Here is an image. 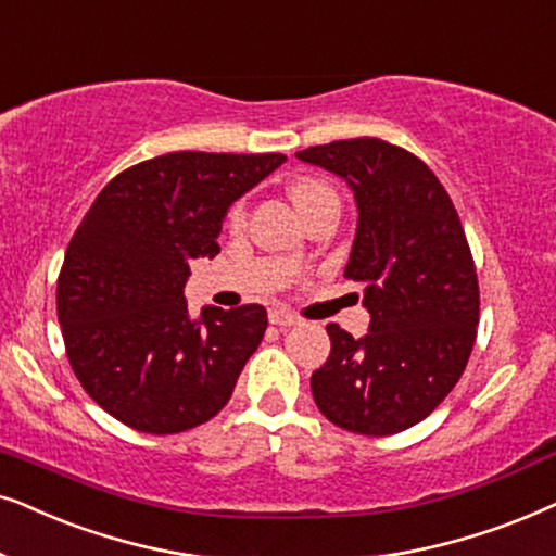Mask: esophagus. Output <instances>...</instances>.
Wrapping results in <instances>:
<instances>
[{
    "label": "esophagus",
    "mask_w": 556,
    "mask_h": 556,
    "mask_svg": "<svg viewBox=\"0 0 556 556\" xmlns=\"http://www.w3.org/2000/svg\"><path fill=\"white\" fill-rule=\"evenodd\" d=\"M270 324H276V327L286 329V327H295L299 324V316L288 314V312H280V308H273L270 312Z\"/></svg>",
    "instance_id": "esophagus-1"
}]
</instances>
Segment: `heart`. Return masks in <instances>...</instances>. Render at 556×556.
Masks as SVG:
<instances>
[{
    "label": "heart",
    "mask_w": 556,
    "mask_h": 556,
    "mask_svg": "<svg viewBox=\"0 0 556 556\" xmlns=\"http://www.w3.org/2000/svg\"><path fill=\"white\" fill-rule=\"evenodd\" d=\"M291 199L293 204L299 206V212L306 216H312L316 208H321L327 201H337V193L331 191V186H327L319 178H301L291 186ZM227 227L229 229H242L244 227V204H235L227 214Z\"/></svg>",
    "instance_id": "heart-1"
}]
</instances>
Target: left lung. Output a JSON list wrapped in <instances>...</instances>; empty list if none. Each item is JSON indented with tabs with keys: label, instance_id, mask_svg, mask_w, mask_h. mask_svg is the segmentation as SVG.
Here are the masks:
<instances>
[{
	"label": "left lung",
	"instance_id": "obj_1",
	"mask_svg": "<svg viewBox=\"0 0 556 556\" xmlns=\"http://www.w3.org/2000/svg\"><path fill=\"white\" fill-rule=\"evenodd\" d=\"M355 191L357 235L344 278L363 286L370 331L355 340L327 324L331 352L312 393L331 424L391 437L427 419L470 359L480 286L450 193L414 153L352 137L295 153Z\"/></svg>",
	"mask_w": 556,
	"mask_h": 556
}]
</instances>
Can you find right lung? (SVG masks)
Listing matches in <instances>:
<instances>
[{"instance_id": "add662e5", "label": "right lung", "mask_w": 556, "mask_h": 556, "mask_svg": "<svg viewBox=\"0 0 556 556\" xmlns=\"http://www.w3.org/2000/svg\"><path fill=\"white\" fill-rule=\"evenodd\" d=\"M286 161L280 153H168L117 173L71 237L58 321L78 383L146 434H178L227 406L263 342L261 304L206 306L191 319L189 263L214 257L232 201Z\"/></svg>"}]
</instances>
